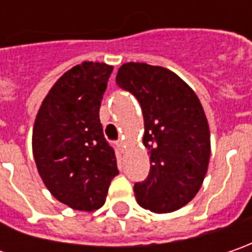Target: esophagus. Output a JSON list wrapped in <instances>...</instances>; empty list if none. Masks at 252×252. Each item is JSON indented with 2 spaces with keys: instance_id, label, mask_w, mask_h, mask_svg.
I'll list each match as a JSON object with an SVG mask.
<instances>
[{
  "instance_id": "obj_1",
  "label": "esophagus",
  "mask_w": 252,
  "mask_h": 252,
  "mask_svg": "<svg viewBox=\"0 0 252 252\" xmlns=\"http://www.w3.org/2000/svg\"><path fill=\"white\" fill-rule=\"evenodd\" d=\"M116 147H118V149H121V150H123V149L126 147V146H125V141L123 140L116 141Z\"/></svg>"
}]
</instances>
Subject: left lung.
<instances>
[{"instance_id":"obj_1","label":"left lung","mask_w":252,"mask_h":252,"mask_svg":"<svg viewBox=\"0 0 252 252\" xmlns=\"http://www.w3.org/2000/svg\"><path fill=\"white\" fill-rule=\"evenodd\" d=\"M116 84L140 102L143 144L150 156L147 179L134 184L136 200L154 213L185 206L203 184L210 158V131L195 91L168 68L125 63Z\"/></svg>"}]
</instances>
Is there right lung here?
<instances>
[{"mask_svg":"<svg viewBox=\"0 0 252 252\" xmlns=\"http://www.w3.org/2000/svg\"><path fill=\"white\" fill-rule=\"evenodd\" d=\"M113 67L84 62L54 83L37 111L32 150L37 172L59 202L81 212L103 206L118 175L115 151L99 122Z\"/></svg>","mask_w":252,"mask_h":252,"instance_id":"add662e5","label":"right lung"}]
</instances>
